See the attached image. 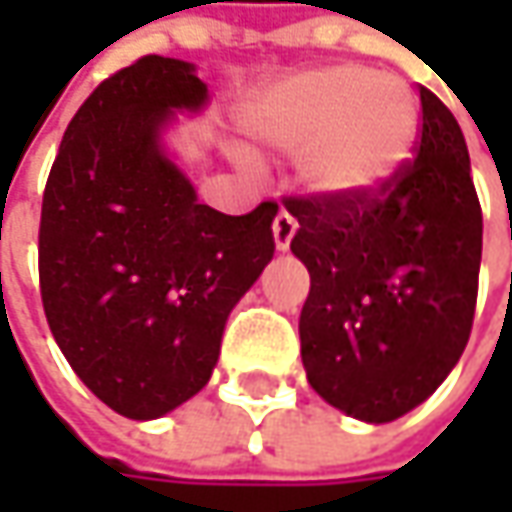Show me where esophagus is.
Masks as SVG:
<instances>
[{"label":"esophagus","instance_id":"esophagus-1","mask_svg":"<svg viewBox=\"0 0 512 512\" xmlns=\"http://www.w3.org/2000/svg\"><path fill=\"white\" fill-rule=\"evenodd\" d=\"M293 236H296V219L282 210L276 219H273V242H276V250H282L285 253L290 242H293Z\"/></svg>","mask_w":512,"mask_h":512}]
</instances>
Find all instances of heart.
<instances>
[{
    "label": "heart",
    "instance_id": "b5f03b06",
    "mask_svg": "<svg viewBox=\"0 0 512 512\" xmlns=\"http://www.w3.org/2000/svg\"><path fill=\"white\" fill-rule=\"evenodd\" d=\"M242 125L256 145L299 156L307 193L362 205L407 168L419 142V102L402 76L333 65L256 93Z\"/></svg>",
    "mask_w": 512,
    "mask_h": 512
}]
</instances>
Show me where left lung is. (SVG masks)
<instances>
[{
	"instance_id": "8db88e82",
	"label": "left lung",
	"mask_w": 512,
	"mask_h": 512,
	"mask_svg": "<svg viewBox=\"0 0 512 512\" xmlns=\"http://www.w3.org/2000/svg\"><path fill=\"white\" fill-rule=\"evenodd\" d=\"M416 159L362 205L285 196L290 250L310 273L302 362L327 404L370 424L410 413L470 339L482 205L456 116L427 88Z\"/></svg>"
}]
</instances>
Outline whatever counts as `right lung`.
Wrapping results in <instances>:
<instances>
[{"label":"right lung","instance_id":"1","mask_svg":"<svg viewBox=\"0 0 512 512\" xmlns=\"http://www.w3.org/2000/svg\"><path fill=\"white\" fill-rule=\"evenodd\" d=\"M205 105L190 62L136 59L76 110L42 196L50 333L90 393L136 422L205 387L230 310L276 247V202L245 216L202 205L162 145L176 110Z\"/></svg>","mask_w":512,"mask_h":512}]
</instances>
